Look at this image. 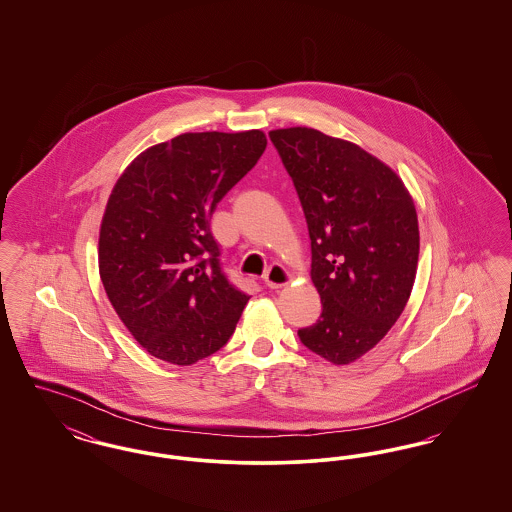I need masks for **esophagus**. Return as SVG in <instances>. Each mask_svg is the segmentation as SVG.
<instances>
[{
  "label": "esophagus",
  "instance_id": "1",
  "mask_svg": "<svg viewBox=\"0 0 512 512\" xmlns=\"http://www.w3.org/2000/svg\"><path fill=\"white\" fill-rule=\"evenodd\" d=\"M263 280H265V284H267L270 290H278V288L286 286L292 280V276L282 265L274 263V265H270V268H268L267 274L263 276Z\"/></svg>",
  "mask_w": 512,
  "mask_h": 512
}]
</instances>
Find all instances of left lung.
<instances>
[{
  "instance_id": "1",
  "label": "left lung",
  "mask_w": 512,
  "mask_h": 512,
  "mask_svg": "<svg viewBox=\"0 0 512 512\" xmlns=\"http://www.w3.org/2000/svg\"><path fill=\"white\" fill-rule=\"evenodd\" d=\"M292 176L311 238L322 313L301 343L349 365L401 317L418 265V219L401 178L351 142L315 128L268 132Z\"/></svg>"
}]
</instances>
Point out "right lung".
I'll return each mask as SVG.
<instances>
[{"mask_svg":"<svg viewBox=\"0 0 512 512\" xmlns=\"http://www.w3.org/2000/svg\"><path fill=\"white\" fill-rule=\"evenodd\" d=\"M267 147L261 130L180 134L117 180L99 232L103 288L149 355L194 365L234 334L249 295L220 263L211 217Z\"/></svg>","mask_w":512,"mask_h":512,"instance_id":"right-lung-1","label":"right lung"}]
</instances>
